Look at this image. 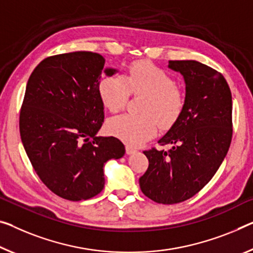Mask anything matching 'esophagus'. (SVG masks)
I'll return each mask as SVG.
<instances>
[{
	"instance_id": "1",
	"label": "esophagus",
	"mask_w": 253,
	"mask_h": 253,
	"mask_svg": "<svg viewBox=\"0 0 253 253\" xmlns=\"http://www.w3.org/2000/svg\"><path fill=\"white\" fill-rule=\"evenodd\" d=\"M134 153H137V149L132 148V147H130V146H126V154L127 155H132Z\"/></svg>"
}]
</instances>
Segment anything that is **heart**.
Wrapping results in <instances>:
<instances>
[{
	"label": "heart",
	"mask_w": 253,
	"mask_h": 253,
	"mask_svg": "<svg viewBox=\"0 0 253 253\" xmlns=\"http://www.w3.org/2000/svg\"><path fill=\"white\" fill-rule=\"evenodd\" d=\"M100 100L111 112L122 110L130 92L143 94L142 115L122 114L111 119L107 130L115 138L132 147H138L153 138L157 121L169 126L176 121L183 108L184 99L173 78L150 62H134L126 77L108 76L99 83Z\"/></svg>",
	"instance_id": "obj_1"
}]
</instances>
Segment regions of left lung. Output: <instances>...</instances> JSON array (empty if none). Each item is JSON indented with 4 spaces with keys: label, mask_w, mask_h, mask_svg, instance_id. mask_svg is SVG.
Segmentation results:
<instances>
[{
    "label": "left lung",
    "mask_w": 253,
    "mask_h": 253,
    "mask_svg": "<svg viewBox=\"0 0 253 253\" xmlns=\"http://www.w3.org/2000/svg\"><path fill=\"white\" fill-rule=\"evenodd\" d=\"M169 68L184 79L183 108L158 140L172 148L143 151L149 166L139 178L143 194L164 205L199 192L219 169L232 140V94L225 78L193 60L169 61Z\"/></svg>",
    "instance_id": "left-lung-1"
}]
</instances>
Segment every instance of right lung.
<instances>
[{"instance_id": "1", "label": "right lung", "mask_w": 253, "mask_h": 253, "mask_svg": "<svg viewBox=\"0 0 253 253\" xmlns=\"http://www.w3.org/2000/svg\"><path fill=\"white\" fill-rule=\"evenodd\" d=\"M98 53L72 52L42 61L29 77L20 112L27 156L50 191L67 200H87L102 191L104 164L124 156L114 137H97L104 122L98 86L104 68Z\"/></svg>"}]
</instances>
